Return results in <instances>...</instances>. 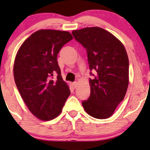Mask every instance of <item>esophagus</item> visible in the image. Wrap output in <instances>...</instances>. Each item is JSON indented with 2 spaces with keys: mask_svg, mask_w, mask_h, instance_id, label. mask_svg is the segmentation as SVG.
Masks as SVG:
<instances>
[{
  "mask_svg": "<svg viewBox=\"0 0 150 150\" xmlns=\"http://www.w3.org/2000/svg\"><path fill=\"white\" fill-rule=\"evenodd\" d=\"M72 85L74 86V87L76 88L77 87V85H78V83H77V82H74V83H72Z\"/></svg>",
  "mask_w": 150,
  "mask_h": 150,
  "instance_id": "esophagus-1",
  "label": "esophagus"
}]
</instances>
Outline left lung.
<instances>
[{
	"mask_svg": "<svg viewBox=\"0 0 150 150\" xmlns=\"http://www.w3.org/2000/svg\"><path fill=\"white\" fill-rule=\"evenodd\" d=\"M74 39L87 53L90 70L96 71L89 79L90 96L82 102L87 114L106 119L113 114L124 100L129 83V61L124 45L107 30L87 27L73 30Z\"/></svg>",
	"mask_w": 150,
	"mask_h": 150,
	"instance_id": "obj_1",
	"label": "left lung"
}]
</instances>
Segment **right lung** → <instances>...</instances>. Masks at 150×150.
Instances as JSON below:
<instances>
[{"label": "right lung", "instance_id": "add662e5", "mask_svg": "<svg viewBox=\"0 0 150 150\" xmlns=\"http://www.w3.org/2000/svg\"><path fill=\"white\" fill-rule=\"evenodd\" d=\"M72 39L67 31L39 30L24 41L16 54V85L28 109L41 120L57 117L70 95L57 57L61 48ZM54 75L57 76L54 79Z\"/></svg>", "mask_w": 150, "mask_h": 150}]
</instances>
